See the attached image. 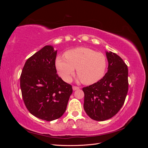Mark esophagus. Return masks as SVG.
Wrapping results in <instances>:
<instances>
[{"label": "esophagus", "instance_id": "obj_1", "mask_svg": "<svg viewBox=\"0 0 148 148\" xmlns=\"http://www.w3.org/2000/svg\"><path fill=\"white\" fill-rule=\"evenodd\" d=\"M79 89V87L75 86H73V91L77 90V89Z\"/></svg>", "mask_w": 148, "mask_h": 148}]
</instances>
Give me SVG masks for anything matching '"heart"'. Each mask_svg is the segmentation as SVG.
I'll return each mask as SVG.
<instances>
[{
	"label": "heart",
	"mask_w": 148,
	"mask_h": 148,
	"mask_svg": "<svg viewBox=\"0 0 148 148\" xmlns=\"http://www.w3.org/2000/svg\"><path fill=\"white\" fill-rule=\"evenodd\" d=\"M57 71L65 82H70L75 68L79 79L86 84H94L104 77L107 65L106 56L88 47H78L57 56L55 60Z\"/></svg>",
	"instance_id": "b5f03b06"
}]
</instances>
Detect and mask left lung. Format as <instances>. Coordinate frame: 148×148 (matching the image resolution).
I'll list each match as a JSON object with an SVG mask.
<instances>
[{
	"label": "left lung",
	"instance_id": "obj_1",
	"mask_svg": "<svg viewBox=\"0 0 148 148\" xmlns=\"http://www.w3.org/2000/svg\"><path fill=\"white\" fill-rule=\"evenodd\" d=\"M108 71L101 79L84 87V109L91 119L104 121L122 108L128 90V67L122 58L106 52Z\"/></svg>",
	"mask_w": 148,
	"mask_h": 148
}]
</instances>
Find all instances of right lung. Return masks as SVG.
<instances>
[{"label": "right lung", "instance_id": "right-lung-1", "mask_svg": "<svg viewBox=\"0 0 148 148\" xmlns=\"http://www.w3.org/2000/svg\"><path fill=\"white\" fill-rule=\"evenodd\" d=\"M57 51L46 46L26 60L20 76L21 95L26 108L35 117L52 121L66 110L72 86L57 74Z\"/></svg>", "mask_w": 148, "mask_h": 148}]
</instances>
